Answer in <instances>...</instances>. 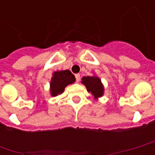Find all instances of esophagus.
Wrapping results in <instances>:
<instances>
[{"mask_svg":"<svg viewBox=\"0 0 155 155\" xmlns=\"http://www.w3.org/2000/svg\"><path fill=\"white\" fill-rule=\"evenodd\" d=\"M75 79H76V82H79V81H81V74H75Z\"/></svg>","mask_w":155,"mask_h":155,"instance_id":"1","label":"esophagus"}]
</instances>
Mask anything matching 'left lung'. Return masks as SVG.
I'll return each instance as SVG.
<instances>
[{
    "instance_id": "1",
    "label": "left lung",
    "mask_w": 155,
    "mask_h": 155,
    "mask_svg": "<svg viewBox=\"0 0 155 155\" xmlns=\"http://www.w3.org/2000/svg\"><path fill=\"white\" fill-rule=\"evenodd\" d=\"M81 83L86 87L88 92L92 94L94 100H98L104 95V84H102L101 80L97 75L94 74L91 76H84L81 79Z\"/></svg>"
}]
</instances>
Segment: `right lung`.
I'll use <instances>...</instances> for the list:
<instances>
[{
	"mask_svg": "<svg viewBox=\"0 0 155 155\" xmlns=\"http://www.w3.org/2000/svg\"><path fill=\"white\" fill-rule=\"evenodd\" d=\"M75 81L74 75L69 70L54 71L50 82V94L51 96H57L62 94L64 88Z\"/></svg>",
	"mask_w": 155,
	"mask_h": 155,
	"instance_id": "right-lung-1",
	"label": "right lung"
}]
</instances>
